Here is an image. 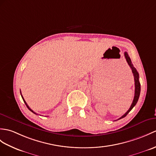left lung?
<instances>
[{
    "instance_id": "left-lung-1",
    "label": "left lung",
    "mask_w": 156,
    "mask_h": 156,
    "mask_svg": "<svg viewBox=\"0 0 156 156\" xmlns=\"http://www.w3.org/2000/svg\"><path fill=\"white\" fill-rule=\"evenodd\" d=\"M124 56H125V58L126 59V61H127L128 64H129V67L131 68L132 69V73L133 74V77H134V82H135V94H134V98H133V102H132V104L131 105V106H130L129 109L126 112V113H125L124 115H122V117L119 118L118 119H120L126 117V115H128V114L129 113V112L131 111L132 110V108L136 106V104H137V101H138V99H139V97H140V90H141V88H140V81H139V74L138 72H137L136 68L133 67V64H132V61H131V59H130L129 56H128V53L125 52H124Z\"/></svg>"
}]
</instances>
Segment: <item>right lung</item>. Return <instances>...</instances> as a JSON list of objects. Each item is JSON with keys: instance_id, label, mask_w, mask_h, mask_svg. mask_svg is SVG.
Segmentation results:
<instances>
[{"instance_id": "add662e5", "label": "right lung", "mask_w": 156, "mask_h": 156, "mask_svg": "<svg viewBox=\"0 0 156 156\" xmlns=\"http://www.w3.org/2000/svg\"><path fill=\"white\" fill-rule=\"evenodd\" d=\"M20 94H21V92H20ZM21 96H22V98H23V101H24V102L25 103V104H26V106H27V108H28V110H30V111H31L32 112H33V113H34V114H37V113H35V112H34L33 110H32L30 109V107H29V106H28V104H27V102H25V100H24V98L23 97V96H22V94H21ZM37 115H38V114H37Z\"/></svg>"}]
</instances>
